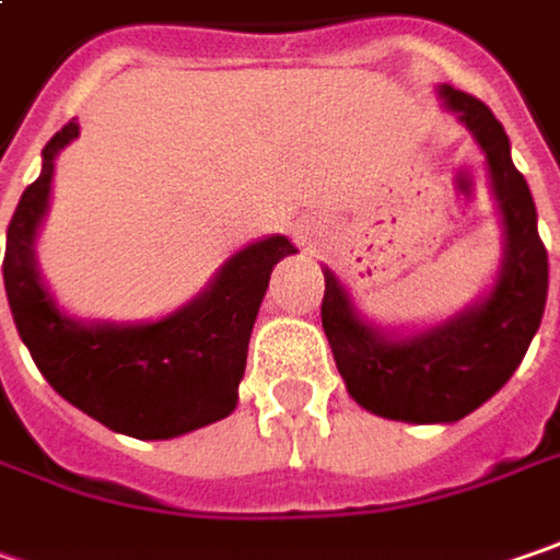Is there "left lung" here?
Returning <instances> with one entry per match:
<instances>
[{
	"label": "left lung",
	"instance_id": "left-lung-1",
	"mask_svg": "<svg viewBox=\"0 0 560 560\" xmlns=\"http://www.w3.org/2000/svg\"><path fill=\"white\" fill-rule=\"evenodd\" d=\"M447 109L489 156L494 198L508 248L486 302L460 318L409 340H387L352 308L347 290L324 270L322 324L334 362L359 406L400 422H457L498 394L517 372L539 330L548 295V252L536 226V205L514 160L504 126L472 94L441 84Z\"/></svg>",
	"mask_w": 560,
	"mask_h": 560
}]
</instances>
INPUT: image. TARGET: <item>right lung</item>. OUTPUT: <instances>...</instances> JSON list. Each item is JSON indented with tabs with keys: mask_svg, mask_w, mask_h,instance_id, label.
Instances as JSON below:
<instances>
[{
	"mask_svg": "<svg viewBox=\"0 0 560 560\" xmlns=\"http://www.w3.org/2000/svg\"><path fill=\"white\" fill-rule=\"evenodd\" d=\"M71 138H78V122L49 138L40 176L24 188L9 223L2 277L24 347L59 397L113 432L156 441L230 416L270 270L293 255V242L270 236L242 248L220 267L210 290L163 322L74 324L56 308L34 265L52 160Z\"/></svg>",
	"mask_w": 560,
	"mask_h": 560,
	"instance_id": "right-lung-1",
	"label": "right lung"
}]
</instances>
